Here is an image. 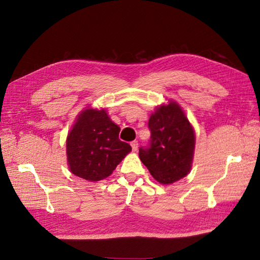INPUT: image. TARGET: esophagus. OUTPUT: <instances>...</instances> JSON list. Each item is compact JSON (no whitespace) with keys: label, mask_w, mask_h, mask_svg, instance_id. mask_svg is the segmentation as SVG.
<instances>
[{"label":"esophagus","mask_w":260,"mask_h":260,"mask_svg":"<svg viewBox=\"0 0 260 260\" xmlns=\"http://www.w3.org/2000/svg\"><path fill=\"white\" fill-rule=\"evenodd\" d=\"M131 144V147H132V149H133V151H138V141H132V142L130 143Z\"/></svg>","instance_id":"1"}]
</instances>
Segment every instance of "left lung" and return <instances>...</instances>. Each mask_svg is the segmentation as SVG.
Here are the masks:
<instances>
[{"label": "left lung", "instance_id": "left-lung-1", "mask_svg": "<svg viewBox=\"0 0 260 260\" xmlns=\"http://www.w3.org/2000/svg\"><path fill=\"white\" fill-rule=\"evenodd\" d=\"M151 139L139 148L140 159L162 184L185 177L191 169L195 136L190 121L176 102L156 109L148 120Z\"/></svg>", "mask_w": 260, "mask_h": 260}]
</instances>
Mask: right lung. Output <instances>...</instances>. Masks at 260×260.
<instances>
[{
    "label": "right lung",
    "mask_w": 260,
    "mask_h": 260,
    "mask_svg": "<svg viewBox=\"0 0 260 260\" xmlns=\"http://www.w3.org/2000/svg\"><path fill=\"white\" fill-rule=\"evenodd\" d=\"M120 128L104 109H85L67 137L69 169L77 177L99 181L112 175L131 146L119 140Z\"/></svg>",
    "instance_id": "right-lung-1"
}]
</instances>
